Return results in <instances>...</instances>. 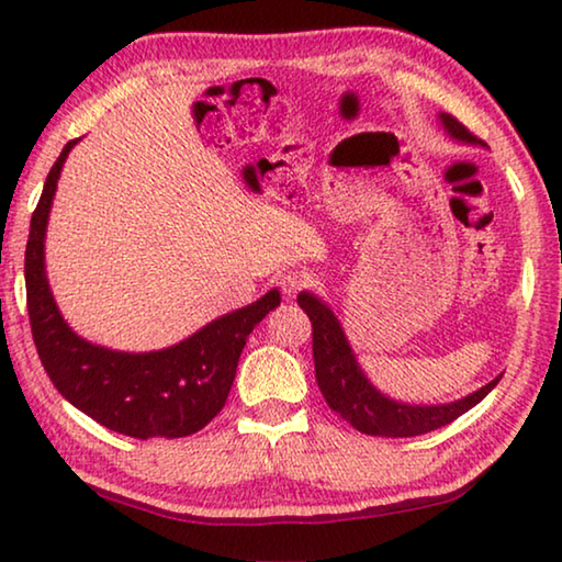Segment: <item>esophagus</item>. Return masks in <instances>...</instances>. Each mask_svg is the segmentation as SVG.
Masks as SVG:
<instances>
[{
    "mask_svg": "<svg viewBox=\"0 0 562 562\" xmlns=\"http://www.w3.org/2000/svg\"><path fill=\"white\" fill-rule=\"evenodd\" d=\"M302 288H304V274L292 272V270L280 274V290L284 297H294Z\"/></svg>",
    "mask_w": 562,
    "mask_h": 562,
    "instance_id": "esophagus-1",
    "label": "esophagus"
}]
</instances>
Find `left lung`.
I'll return each instance as SVG.
<instances>
[{
	"instance_id": "8db88e82",
	"label": "left lung",
	"mask_w": 562,
	"mask_h": 562,
	"mask_svg": "<svg viewBox=\"0 0 562 562\" xmlns=\"http://www.w3.org/2000/svg\"><path fill=\"white\" fill-rule=\"evenodd\" d=\"M439 121L443 131L459 144L486 146L469 128L461 126L451 113H439ZM297 302L312 322V355H315L319 392L327 398L331 412H337L361 434L406 439V436H422L441 429V426L451 424L453 418L473 408L481 398H486L491 389L501 382V376H496L486 386L475 389L473 394L449 404L396 402V398L379 392L369 382V376L361 372L345 329H341L335 312L329 310V304L307 290L297 294Z\"/></svg>"
}]
</instances>
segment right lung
Here are the masks:
<instances>
[{
    "instance_id": "add662e5",
    "label": "right lung",
    "mask_w": 562,
    "mask_h": 562,
    "mask_svg": "<svg viewBox=\"0 0 562 562\" xmlns=\"http://www.w3.org/2000/svg\"><path fill=\"white\" fill-rule=\"evenodd\" d=\"M79 138L64 146L32 215L24 255L26 307L40 359L66 402L133 439H180L221 414L250 331L280 304V292L207 322L173 347L119 351L93 345L66 325L46 278L44 240L61 168Z\"/></svg>"
}]
</instances>
